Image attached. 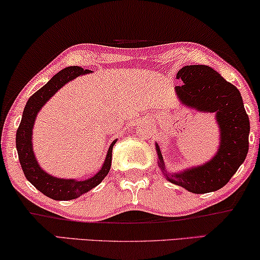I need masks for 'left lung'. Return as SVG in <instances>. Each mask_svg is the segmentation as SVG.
I'll use <instances>...</instances> for the list:
<instances>
[{"mask_svg": "<svg viewBox=\"0 0 260 260\" xmlns=\"http://www.w3.org/2000/svg\"><path fill=\"white\" fill-rule=\"evenodd\" d=\"M183 85L174 88L181 105L202 113H215L220 143L207 162L180 172H168L159 143H155L157 165L172 184L192 193L220 190L235 174L248 153L249 119L241 94L208 66H185L177 73Z\"/></svg>", "mask_w": 260, "mask_h": 260, "instance_id": "8db88e82", "label": "left lung"}]
</instances>
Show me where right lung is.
<instances>
[{
  "label": "right lung",
  "mask_w": 260,
  "mask_h": 260,
  "mask_svg": "<svg viewBox=\"0 0 260 260\" xmlns=\"http://www.w3.org/2000/svg\"><path fill=\"white\" fill-rule=\"evenodd\" d=\"M89 73L90 70H85L80 68V67H68V68L57 73L45 86L37 90L27 101L22 112L21 122H20V125L16 130V150H18L19 161L20 165H21L23 174L37 190H39L45 196L55 201L75 200L81 194L90 191L104 180V178L109 174L111 168L112 149L117 140L113 141L109 147L105 161H104L100 170L93 177L83 180L63 179V178H57L49 174L48 172H45L40 167L35 151H33V126H35L37 116H38L42 107L64 85H67V83L80 75H86V74Z\"/></svg>",
  "instance_id": "obj_1"
}]
</instances>
